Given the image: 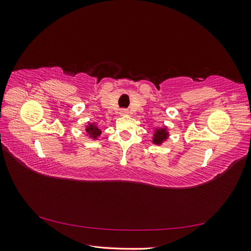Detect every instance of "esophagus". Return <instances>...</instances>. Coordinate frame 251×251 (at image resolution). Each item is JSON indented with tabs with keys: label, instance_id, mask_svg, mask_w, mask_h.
Segmentation results:
<instances>
[{
	"label": "esophagus",
	"instance_id": "obj_1",
	"mask_svg": "<svg viewBox=\"0 0 251 251\" xmlns=\"http://www.w3.org/2000/svg\"><path fill=\"white\" fill-rule=\"evenodd\" d=\"M128 113H129L128 109H126V108L121 109V114H122V115H127V114H128Z\"/></svg>",
	"mask_w": 251,
	"mask_h": 251
}]
</instances>
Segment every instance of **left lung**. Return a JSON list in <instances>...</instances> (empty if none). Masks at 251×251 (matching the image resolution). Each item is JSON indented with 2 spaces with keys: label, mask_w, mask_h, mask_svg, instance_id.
Masks as SVG:
<instances>
[{
  "label": "left lung",
  "mask_w": 251,
  "mask_h": 251,
  "mask_svg": "<svg viewBox=\"0 0 251 251\" xmlns=\"http://www.w3.org/2000/svg\"><path fill=\"white\" fill-rule=\"evenodd\" d=\"M167 138V133L165 129H159L157 130L154 134V143L155 144H160L163 141Z\"/></svg>",
  "instance_id": "left-lung-1"
}]
</instances>
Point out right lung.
<instances>
[{"label": "right lung", "instance_id": "1", "mask_svg": "<svg viewBox=\"0 0 251 251\" xmlns=\"http://www.w3.org/2000/svg\"><path fill=\"white\" fill-rule=\"evenodd\" d=\"M86 131H87L88 134L91 135V137H93V138H96L97 136L100 135V129L97 128V127H95L94 125H90V126H88Z\"/></svg>", "mask_w": 251, "mask_h": 251}]
</instances>
